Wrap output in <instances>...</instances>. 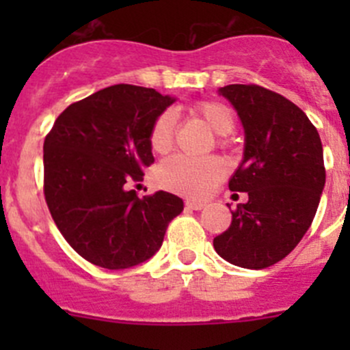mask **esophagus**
I'll list each match as a JSON object with an SVG mask.
<instances>
[{"label":"esophagus","instance_id":"esophagus-1","mask_svg":"<svg viewBox=\"0 0 350 350\" xmlns=\"http://www.w3.org/2000/svg\"><path fill=\"white\" fill-rule=\"evenodd\" d=\"M186 206L189 210H203L204 203H201V201H186Z\"/></svg>","mask_w":350,"mask_h":350}]
</instances>
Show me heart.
Instances as JSON below:
<instances>
[{"mask_svg":"<svg viewBox=\"0 0 350 350\" xmlns=\"http://www.w3.org/2000/svg\"><path fill=\"white\" fill-rule=\"evenodd\" d=\"M198 118L203 120L217 135H228L235 126V115L220 101H200L191 108ZM176 137V115L171 109L162 111L154 120L149 133V144L154 152L165 154L171 150ZM225 146V139H218ZM227 174L220 157L195 159L186 155H172L155 171V181L161 188L189 198L206 196Z\"/></svg>","mask_w":350,"mask_h":350,"instance_id":"b5f03b06","label":"heart"}]
</instances>
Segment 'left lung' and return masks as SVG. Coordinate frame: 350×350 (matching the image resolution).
Masks as SVG:
<instances>
[{"mask_svg": "<svg viewBox=\"0 0 350 350\" xmlns=\"http://www.w3.org/2000/svg\"><path fill=\"white\" fill-rule=\"evenodd\" d=\"M218 93L245 130L243 159L228 188L249 200L232 211L213 247L234 266L264 269L284 259L312 225L325 186L322 140L303 109L274 91L228 84Z\"/></svg>", "mask_w": 350, "mask_h": 350, "instance_id": "8db88e82", "label": "left lung"}]
</instances>
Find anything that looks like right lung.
Wrapping results in <instances>:
<instances>
[{"instance_id":"right-lung-1","label":"right lung","mask_w":350,"mask_h":350,"mask_svg":"<svg viewBox=\"0 0 350 350\" xmlns=\"http://www.w3.org/2000/svg\"><path fill=\"white\" fill-rule=\"evenodd\" d=\"M174 98L115 84L69 105L44 142V195L64 239L86 260L126 269L150 259L183 200L165 191L139 198L154 162L150 126Z\"/></svg>"}]
</instances>
